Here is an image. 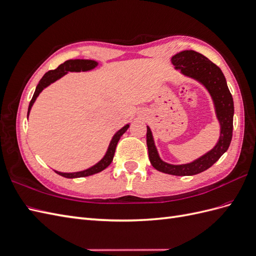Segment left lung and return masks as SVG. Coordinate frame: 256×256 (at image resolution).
<instances>
[{
    "label": "left lung",
    "instance_id": "1",
    "mask_svg": "<svg viewBox=\"0 0 256 256\" xmlns=\"http://www.w3.org/2000/svg\"><path fill=\"white\" fill-rule=\"evenodd\" d=\"M171 62L176 70H180L187 78L198 81L209 92L214 106L216 120L220 124V136L212 148L203 156L188 164H172L160 158L152 130L147 126L146 143L148 157L152 166L159 172L176 176L196 175L206 171L228 150L233 136L234 102L222 70L203 54L193 50H184L173 56Z\"/></svg>",
    "mask_w": 256,
    "mask_h": 256
}]
</instances>
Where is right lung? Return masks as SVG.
Returning a JSON list of instances; mask_svg holds the SVG:
<instances>
[{
    "label": "right lung",
    "mask_w": 256,
    "mask_h": 256,
    "mask_svg": "<svg viewBox=\"0 0 256 256\" xmlns=\"http://www.w3.org/2000/svg\"><path fill=\"white\" fill-rule=\"evenodd\" d=\"M98 66V62L92 60H68L66 62H64L63 64H60L56 69L54 70H50L48 72H46L44 74L42 78L40 79V81L38 82L35 92L33 95L32 100L28 104V115L30 112V109L34 104V102H36L37 97L40 96V92L46 88H48L50 84L54 83L56 81H58V79H60L62 76H64L65 74H67L68 72H90L92 70V69L96 68ZM130 124H127V125L124 126L122 128H120L118 131H116L115 134L112 136V140L110 141L109 146H108V150L104 154V156L100 159L96 164H94L92 166L83 170V171H79V172H72V173H64V172H58L54 170V172L58 173V175L66 177V178H79V177H86V176H90L94 175L96 173H99L104 171V168H106L111 164V162L113 160L114 154H115V150H116V145H118L120 136L126 132L127 129L129 128Z\"/></svg>",
    "instance_id": "1"
}]
</instances>
